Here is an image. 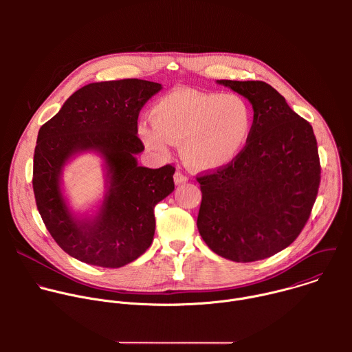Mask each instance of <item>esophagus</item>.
Returning a JSON list of instances; mask_svg holds the SVG:
<instances>
[{"label":"esophagus","mask_w":352,"mask_h":352,"mask_svg":"<svg viewBox=\"0 0 352 352\" xmlns=\"http://www.w3.org/2000/svg\"><path fill=\"white\" fill-rule=\"evenodd\" d=\"M174 181H175V184H184V182L188 181V177H186L184 173L177 171V173L174 174Z\"/></svg>","instance_id":"34e87169"}]
</instances>
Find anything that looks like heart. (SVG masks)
<instances>
[{"mask_svg": "<svg viewBox=\"0 0 352 352\" xmlns=\"http://www.w3.org/2000/svg\"><path fill=\"white\" fill-rule=\"evenodd\" d=\"M138 132L146 147L166 156L181 142V156L196 170L220 168L242 152L254 129V110L239 94L175 89L159 98Z\"/></svg>", "mask_w": 352, "mask_h": 352, "instance_id": "heart-1", "label": "heart"}]
</instances>
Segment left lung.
<instances>
[{"label":"left lung","mask_w":352,"mask_h":352,"mask_svg":"<svg viewBox=\"0 0 352 352\" xmlns=\"http://www.w3.org/2000/svg\"><path fill=\"white\" fill-rule=\"evenodd\" d=\"M219 83L246 97L254 129L231 163L200 173L197 230L217 255L256 262L291 245L304 230L320 185L312 125L262 80Z\"/></svg>","instance_id":"obj_1"}]
</instances>
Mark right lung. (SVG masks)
Here are the masks:
<instances>
[{
    "label": "right lung",
    "instance_id": "obj_1",
    "mask_svg": "<svg viewBox=\"0 0 352 352\" xmlns=\"http://www.w3.org/2000/svg\"><path fill=\"white\" fill-rule=\"evenodd\" d=\"M160 90V83L142 79L90 83L38 131L32 179L37 210L60 248L80 262L116 269L152 245L155 206L174 190L175 168L140 167L135 155L144 148L139 113ZM83 149L102 153L111 178L105 202L90 222L72 217L59 188L63 164Z\"/></svg>",
    "mask_w": 352,
    "mask_h": 352
}]
</instances>
